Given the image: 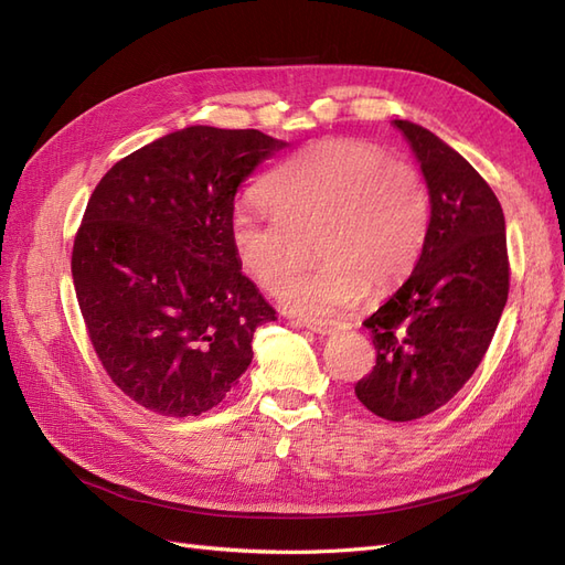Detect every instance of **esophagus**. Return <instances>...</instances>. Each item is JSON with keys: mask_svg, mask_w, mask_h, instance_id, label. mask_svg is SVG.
Wrapping results in <instances>:
<instances>
[{"mask_svg": "<svg viewBox=\"0 0 565 565\" xmlns=\"http://www.w3.org/2000/svg\"><path fill=\"white\" fill-rule=\"evenodd\" d=\"M292 324L295 328L311 330L316 334H332L341 328V322H337V320H301V318H297V320H292Z\"/></svg>", "mask_w": 565, "mask_h": 565, "instance_id": "34e87169", "label": "esophagus"}]
</instances>
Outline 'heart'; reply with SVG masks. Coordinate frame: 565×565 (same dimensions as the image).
Here are the masks:
<instances>
[{"label": "heart", "mask_w": 565, "mask_h": 565, "mask_svg": "<svg viewBox=\"0 0 565 565\" xmlns=\"http://www.w3.org/2000/svg\"><path fill=\"white\" fill-rule=\"evenodd\" d=\"M270 214L237 207L231 247L247 276L268 292L310 260L309 277L288 281L280 299L301 316H330L380 295L415 268L431 224L419 169L363 139H322L273 169L262 185Z\"/></svg>", "instance_id": "obj_1"}]
</instances>
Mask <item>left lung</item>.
Listing matches in <instances>:
<instances>
[{
  "instance_id": "obj_1",
  "label": "left lung",
  "mask_w": 565,
  "mask_h": 565,
  "mask_svg": "<svg viewBox=\"0 0 565 565\" xmlns=\"http://www.w3.org/2000/svg\"><path fill=\"white\" fill-rule=\"evenodd\" d=\"M429 185L431 224L409 278L367 320L377 365L355 384L370 413L409 422L446 405L481 365L509 297L498 195L419 125L396 119Z\"/></svg>"
}]
</instances>
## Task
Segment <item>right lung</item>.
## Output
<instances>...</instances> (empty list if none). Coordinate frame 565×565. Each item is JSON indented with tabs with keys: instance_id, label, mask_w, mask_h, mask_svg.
Wrapping results in <instances>:
<instances>
[{
	"instance_id": "add662e5",
	"label": "right lung",
	"mask_w": 565,
	"mask_h": 565,
	"mask_svg": "<svg viewBox=\"0 0 565 565\" xmlns=\"http://www.w3.org/2000/svg\"><path fill=\"white\" fill-rule=\"evenodd\" d=\"M287 143L256 129L185 127L115 162L73 245V282L113 384L164 417H198L252 363L276 309L231 247L241 183Z\"/></svg>"
}]
</instances>
